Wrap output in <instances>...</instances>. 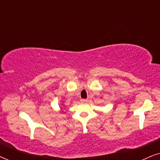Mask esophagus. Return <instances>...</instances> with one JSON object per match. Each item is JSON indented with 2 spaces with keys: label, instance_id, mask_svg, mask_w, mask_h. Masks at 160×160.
<instances>
[{
  "label": "esophagus",
  "instance_id": "1",
  "mask_svg": "<svg viewBox=\"0 0 160 160\" xmlns=\"http://www.w3.org/2000/svg\"><path fill=\"white\" fill-rule=\"evenodd\" d=\"M81 102H88V99H82V100H81Z\"/></svg>",
  "mask_w": 160,
  "mask_h": 160
}]
</instances>
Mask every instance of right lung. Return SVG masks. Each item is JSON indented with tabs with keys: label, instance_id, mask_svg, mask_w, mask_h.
Returning <instances> with one entry per match:
<instances>
[{
	"label": "right lung",
	"instance_id": "1",
	"mask_svg": "<svg viewBox=\"0 0 160 160\" xmlns=\"http://www.w3.org/2000/svg\"><path fill=\"white\" fill-rule=\"evenodd\" d=\"M61 109H62V108H61ZM62 111H60V112H61V113H62Z\"/></svg>",
	"mask_w": 160,
	"mask_h": 160
}]
</instances>
